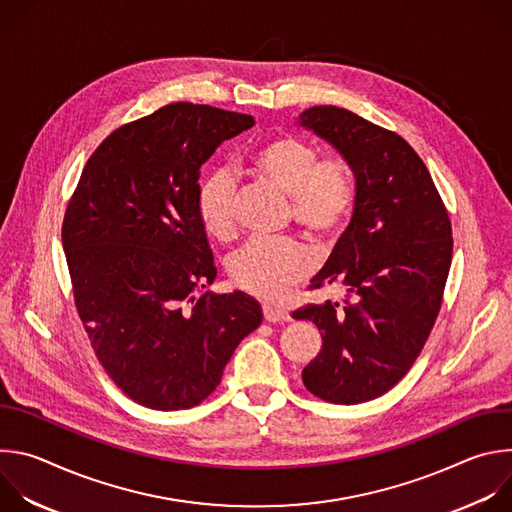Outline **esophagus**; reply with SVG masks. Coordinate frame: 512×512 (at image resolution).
<instances>
[{"mask_svg": "<svg viewBox=\"0 0 512 512\" xmlns=\"http://www.w3.org/2000/svg\"><path fill=\"white\" fill-rule=\"evenodd\" d=\"M263 316H265V320L271 322V324H275V322H287V320L291 318L287 310L277 308V306H269V304L263 306Z\"/></svg>", "mask_w": 512, "mask_h": 512, "instance_id": "esophagus-1", "label": "esophagus"}]
</instances>
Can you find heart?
<instances>
[{
    "label": "heart",
    "instance_id": "heart-1",
    "mask_svg": "<svg viewBox=\"0 0 512 512\" xmlns=\"http://www.w3.org/2000/svg\"><path fill=\"white\" fill-rule=\"evenodd\" d=\"M251 172L289 198L294 223L316 243L334 241L354 206V176L346 158L320 156L314 143L279 135L263 141L249 156ZM237 186L229 170L208 174L196 194V212L204 231L214 239L235 233ZM235 285L259 298H275L312 271L308 251L294 239H251L227 261Z\"/></svg>",
    "mask_w": 512,
    "mask_h": 512
}]
</instances>
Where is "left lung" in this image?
Listing matches in <instances>:
<instances>
[{"label": "left lung", "instance_id": "8db88e82", "mask_svg": "<svg viewBox=\"0 0 512 512\" xmlns=\"http://www.w3.org/2000/svg\"><path fill=\"white\" fill-rule=\"evenodd\" d=\"M302 127L348 160L352 218L310 287L342 283L344 300L308 304L322 350L302 371L316 397L356 405L393 389L413 367L437 314L452 263V223L423 160L395 131L348 109L310 107Z\"/></svg>", "mask_w": 512, "mask_h": 512}]
</instances>
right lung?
Listing matches in <instances>:
<instances>
[{
	"instance_id": "1",
	"label": "right lung",
	"mask_w": 512,
	"mask_h": 512,
	"mask_svg": "<svg viewBox=\"0 0 512 512\" xmlns=\"http://www.w3.org/2000/svg\"><path fill=\"white\" fill-rule=\"evenodd\" d=\"M251 115L172 103L115 129L72 194L62 247L95 354L135 403H202L239 342L263 320L243 291H196L216 277L196 212L200 166Z\"/></svg>"
}]
</instances>
